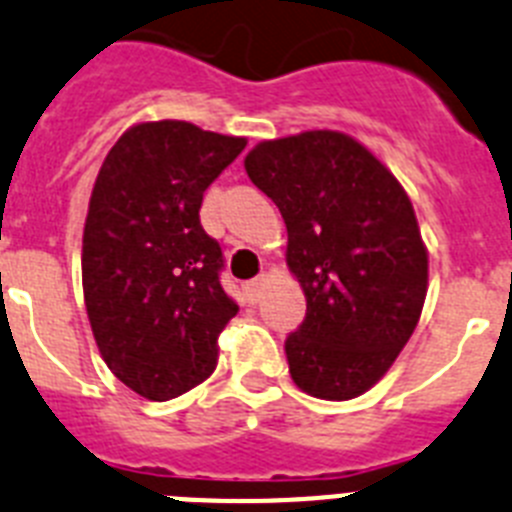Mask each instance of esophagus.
<instances>
[{"label": "esophagus", "instance_id": "1", "mask_svg": "<svg viewBox=\"0 0 512 512\" xmlns=\"http://www.w3.org/2000/svg\"><path fill=\"white\" fill-rule=\"evenodd\" d=\"M264 285H266L264 277H256V279H251V282H246V285H243V290H246V298L251 300V303H256V300L261 298V290H264Z\"/></svg>", "mask_w": 512, "mask_h": 512}]
</instances>
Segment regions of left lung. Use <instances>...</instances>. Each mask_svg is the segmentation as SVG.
I'll return each instance as SVG.
<instances>
[{"mask_svg": "<svg viewBox=\"0 0 512 512\" xmlns=\"http://www.w3.org/2000/svg\"><path fill=\"white\" fill-rule=\"evenodd\" d=\"M246 173L282 212L287 266L308 303L285 342L292 381L316 399H355L386 375L425 305L427 248L412 202L342 131L256 144Z\"/></svg>", "mask_w": 512, "mask_h": 512, "instance_id": "8db88e82", "label": "left lung"}]
</instances>
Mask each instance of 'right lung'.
Wrapping results in <instances>:
<instances>
[{
  "mask_svg": "<svg viewBox=\"0 0 512 512\" xmlns=\"http://www.w3.org/2000/svg\"><path fill=\"white\" fill-rule=\"evenodd\" d=\"M243 147L189 121H147L100 165L82 235L85 308L111 373L144 399H176L217 368V336L238 303L222 290V248L199 209Z\"/></svg>",
  "mask_w": 512,
  "mask_h": 512,
  "instance_id": "right-lung-1",
  "label": "right lung"
}]
</instances>
